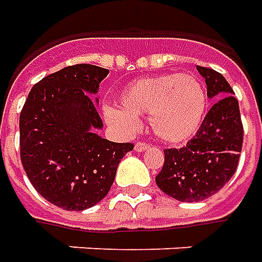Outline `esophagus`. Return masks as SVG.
<instances>
[{"label":"esophagus","mask_w":262,"mask_h":262,"mask_svg":"<svg viewBox=\"0 0 262 262\" xmlns=\"http://www.w3.org/2000/svg\"><path fill=\"white\" fill-rule=\"evenodd\" d=\"M150 147V144L145 143V141H138V143L135 144V151H144V150H147Z\"/></svg>","instance_id":"obj_1"}]
</instances>
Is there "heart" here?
Returning <instances> with one entry per match:
<instances>
[{"instance_id": "b5f03b06", "label": "heart", "mask_w": 262, "mask_h": 262, "mask_svg": "<svg viewBox=\"0 0 262 262\" xmlns=\"http://www.w3.org/2000/svg\"><path fill=\"white\" fill-rule=\"evenodd\" d=\"M121 108H105L106 121L127 131L138 127V117L150 114L156 135L171 144L183 143L199 131L208 112V92L201 79L167 73L137 79L119 96Z\"/></svg>"}]
</instances>
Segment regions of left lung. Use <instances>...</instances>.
I'll return each mask as SVG.
<instances>
[{
  "label": "left lung",
  "mask_w": 262,
  "mask_h": 262,
  "mask_svg": "<svg viewBox=\"0 0 262 262\" xmlns=\"http://www.w3.org/2000/svg\"><path fill=\"white\" fill-rule=\"evenodd\" d=\"M208 96L219 98L199 131L182 148H166L164 164L156 176L163 192L180 202H201L219 192L236 171L244 141L239 105L226 79L210 68L198 66Z\"/></svg>",
  "instance_id": "1"
}]
</instances>
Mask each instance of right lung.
Segmentation results:
<instances>
[{"label": "right lung", "mask_w": 262, "mask_h": 262, "mask_svg": "<svg viewBox=\"0 0 262 262\" xmlns=\"http://www.w3.org/2000/svg\"><path fill=\"white\" fill-rule=\"evenodd\" d=\"M110 73L73 64L37 82L20 114V156L27 177L46 201L64 210L101 202L133 143L95 134L102 128L92 94Z\"/></svg>", "instance_id": "right-lung-1"}]
</instances>
